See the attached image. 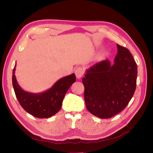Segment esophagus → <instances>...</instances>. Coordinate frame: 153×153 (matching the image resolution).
Wrapping results in <instances>:
<instances>
[{
  "instance_id": "34e87169",
  "label": "esophagus",
  "mask_w": 153,
  "mask_h": 153,
  "mask_svg": "<svg viewBox=\"0 0 153 153\" xmlns=\"http://www.w3.org/2000/svg\"><path fill=\"white\" fill-rule=\"evenodd\" d=\"M75 75H76V78L79 79V78H81L83 76V75H84V68H83L82 67L78 66V68H76L75 69Z\"/></svg>"
}]
</instances>
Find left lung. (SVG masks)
<instances>
[{
  "mask_svg": "<svg viewBox=\"0 0 153 153\" xmlns=\"http://www.w3.org/2000/svg\"><path fill=\"white\" fill-rule=\"evenodd\" d=\"M114 63L108 59L86 69L82 83L87 109L95 116L106 119L126 108L136 89L137 66L129 51L117 45Z\"/></svg>",
  "mask_w": 153,
  "mask_h": 153,
  "instance_id": "left-lung-1",
  "label": "left lung"
}]
</instances>
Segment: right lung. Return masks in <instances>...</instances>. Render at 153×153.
<instances>
[{
    "mask_svg": "<svg viewBox=\"0 0 153 153\" xmlns=\"http://www.w3.org/2000/svg\"><path fill=\"white\" fill-rule=\"evenodd\" d=\"M15 70L16 64L13 69L12 82L16 98L26 112L38 118H48L56 114L61 108L63 99L69 88L76 81L75 75L72 73L57 80L50 89L33 93L24 90L19 85Z\"/></svg>",
    "mask_w": 153,
    "mask_h": 153,
    "instance_id": "add662e5",
    "label": "right lung"
}]
</instances>
